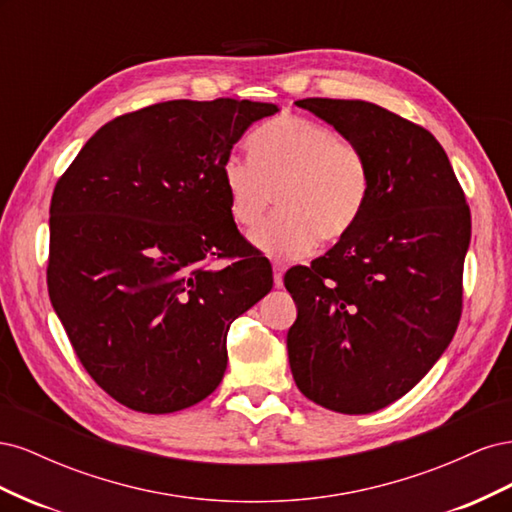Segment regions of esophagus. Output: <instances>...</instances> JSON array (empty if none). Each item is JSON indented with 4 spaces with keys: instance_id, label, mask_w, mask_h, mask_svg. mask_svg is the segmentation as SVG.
<instances>
[{
    "instance_id": "1",
    "label": "esophagus",
    "mask_w": 512,
    "mask_h": 512,
    "mask_svg": "<svg viewBox=\"0 0 512 512\" xmlns=\"http://www.w3.org/2000/svg\"><path fill=\"white\" fill-rule=\"evenodd\" d=\"M273 286L275 288L284 286V265H273Z\"/></svg>"
}]
</instances>
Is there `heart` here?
Listing matches in <instances>:
<instances>
[{
  "instance_id": "heart-1",
  "label": "heart",
  "mask_w": 512,
  "mask_h": 512,
  "mask_svg": "<svg viewBox=\"0 0 512 512\" xmlns=\"http://www.w3.org/2000/svg\"><path fill=\"white\" fill-rule=\"evenodd\" d=\"M252 158L222 164L228 213L241 230H254L275 203L280 213L252 237L262 254L299 260L318 239L346 235L369 192L363 151L331 128L282 115L252 136Z\"/></svg>"
}]
</instances>
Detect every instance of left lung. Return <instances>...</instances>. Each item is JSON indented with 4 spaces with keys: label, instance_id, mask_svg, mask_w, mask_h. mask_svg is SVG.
<instances>
[{
    "label": "left lung",
    "instance_id": "left-lung-1",
    "mask_svg": "<svg viewBox=\"0 0 512 512\" xmlns=\"http://www.w3.org/2000/svg\"><path fill=\"white\" fill-rule=\"evenodd\" d=\"M363 151L369 192L346 235L284 284L292 378L342 414L386 408L421 382L461 316L470 209L431 132L365 100L294 102Z\"/></svg>",
    "mask_w": 512,
    "mask_h": 512
}]
</instances>
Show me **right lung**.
Listing matches in <instances>:
<instances>
[{"instance_id":"1","label":"right lung","mask_w":512,"mask_h":512,"mask_svg":"<svg viewBox=\"0 0 512 512\" xmlns=\"http://www.w3.org/2000/svg\"><path fill=\"white\" fill-rule=\"evenodd\" d=\"M271 102L170 100L108 121L55 185L46 282L87 374L130 410L218 389L230 324L273 288L228 213L222 164ZM211 255L237 257L209 270Z\"/></svg>"}]
</instances>
